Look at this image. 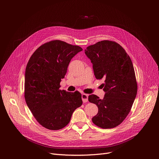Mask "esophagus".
<instances>
[{
	"label": "esophagus",
	"mask_w": 159,
	"mask_h": 159,
	"mask_svg": "<svg viewBox=\"0 0 159 159\" xmlns=\"http://www.w3.org/2000/svg\"><path fill=\"white\" fill-rule=\"evenodd\" d=\"M88 94H82V101L83 102H87L88 101Z\"/></svg>",
	"instance_id": "34e87169"
}]
</instances>
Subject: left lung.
<instances>
[{"label": "left lung", "instance_id": "1", "mask_svg": "<svg viewBox=\"0 0 159 159\" xmlns=\"http://www.w3.org/2000/svg\"><path fill=\"white\" fill-rule=\"evenodd\" d=\"M85 53L93 63L96 78L104 79V98L94 94L89 96V101L98 107L92 121L101 128H115L128 116L137 94L131 58L120 44L109 40L90 45Z\"/></svg>", "mask_w": 159, "mask_h": 159}]
</instances>
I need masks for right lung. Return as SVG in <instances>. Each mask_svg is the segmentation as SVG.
I'll return each instance as SVG.
<instances>
[{"label": "right lung", "instance_id": "right-lung-1", "mask_svg": "<svg viewBox=\"0 0 159 159\" xmlns=\"http://www.w3.org/2000/svg\"><path fill=\"white\" fill-rule=\"evenodd\" d=\"M82 48L60 40L40 46L31 55L25 72V98L37 121L45 128L60 129L82 104V95L60 90L71 59Z\"/></svg>", "mask_w": 159, "mask_h": 159}]
</instances>
